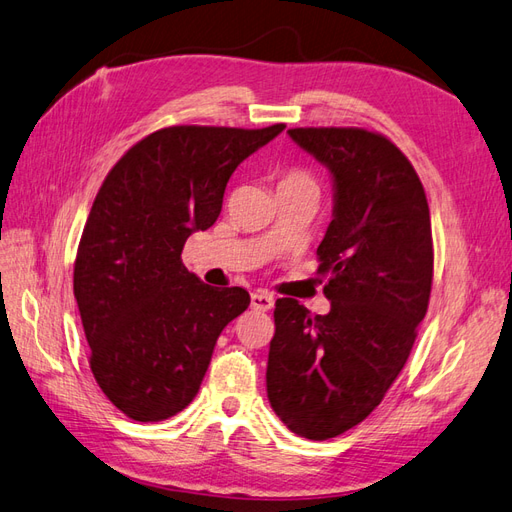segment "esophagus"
Here are the masks:
<instances>
[{
    "instance_id": "obj_1",
    "label": "esophagus",
    "mask_w": 512,
    "mask_h": 512,
    "mask_svg": "<svg viewBox=\"0 0 512 512\" xmlns=\"http://www.w3.org/2000/svg\"><path fill=\"white\" fill-rule=\"evenodd\" d=\"M273 303H275V299L271 293H267V290H254L252 293V308L258 312L271 310Z\"/></svg>"
}]
</instances>
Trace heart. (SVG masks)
<instances>
[{
  "instance_id": "1",
  "label": "heart",
  "mask_w": 512,
  "mask_h": 512,
  "mask_svg": "<svg viewBox=\"0 0 512 512\" xmlns=\"http://www.w3.org/2000/svg\"><path fill=\"white\" fill-rule=\"evenodd\" d=\"M282 183H312V178H310L306 172L293 170V172H288V174L282 178Z\"/></svg>"
}]
</instances>
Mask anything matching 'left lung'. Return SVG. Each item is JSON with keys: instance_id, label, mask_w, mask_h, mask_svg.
<instances>
[{"instance_id": "left-lung-1", "label": "left lung", "mask_w": 512, "mask_h": 512, "mask_svg": "<svg viewBox=\"0 0 512 512\" xmlns=\"http://www.w3.org/2000/svg\"><path fill=\"white\" fill-rule=\"evenodd\" d=\"M288 135L334 178V219L316 250L331 310L275 301L267 396L290 431L323 441L366 420L407 362L431 297V213L413 165L381 133Z\"/></svg>"}]
</instances>
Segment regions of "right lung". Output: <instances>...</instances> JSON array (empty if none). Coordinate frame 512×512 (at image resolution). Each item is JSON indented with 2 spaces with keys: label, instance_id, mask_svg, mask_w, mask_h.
<instances>
[{
  "label": "right lung",
  "instance_id": "obj_1",
  "mask_svg": "<svg viewBox=\"0 0 512 512\" xmlns=\"http://www.w3.org/2000/svg\"><path fill=\"white\" fill-rule=\"evenodd\" d=\"M284 131L181 127L146 135L96 193L73 290L103 394L137 422H161L198 394L222 329L250 306L183 265L191 232L211 228L237 165Z\"/></svg>",
  "mask_w": 512,
  "mask_h": 512
}]
</instances>
